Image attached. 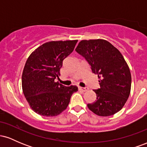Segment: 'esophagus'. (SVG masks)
Instances as JSON below:
<instances>
[{
	"mask_svg": "<svg viewBox=\"0 0 147 147\" xmlns=\"http://www.w3.org/2000/svg\"><path fill=\"white\" fill-rule=\"evenodd\" d=\"M79 90L83 91V92H85V91H86L88 90V88L86 87H79Z\"/></svg>",
	"mask_w": 147,
	"mask_h": 147,
	"instance_id": "esophagus-1",
	"label": "esophagus"
}]
</instances>
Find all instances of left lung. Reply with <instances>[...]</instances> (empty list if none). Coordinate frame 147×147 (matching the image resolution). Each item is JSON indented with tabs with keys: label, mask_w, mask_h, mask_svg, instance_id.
Wrapping results in <instances>:
<instances>
[{
	"label": "left lung",
	"mask_w": 147,
	"mask_h": 147,
	"mask_svg": "<svg viewBox=\"0 0 147 147\" xmlns=\"http://www.w3.org/2000/svg\"><path fill=\"white\" fill-rule=\"evenodd\" d=\"M75 50L99 79L100 87L93 90L97 98L88 108L99 116L115 114L127 101L131 86V72L121 52L104 39L82 40Z\"/></svg>",
	"instance_id": "8db88e82"
}]
</instances>
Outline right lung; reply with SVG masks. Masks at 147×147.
I'll use <instances>...</instances> for the list:
<instances>
[{
	"instance_id": "obj_1",
	"label": "right lung",
	"mask_w": 147,
	"mask_h": 147,
	"mask_svg": "<svg viewBox=\"0 0 147 147\" xmlns=\"http://www.w3.org/2000/svg\"><path fill=\"white\" fill-rule=\"evenodd\" d=\"M77 40L50 41L37 48L25 63L22 88L26 100L36 113L53 117L68 107L76 86H65L55 82L60 76L63 61L74 50Z\"/></svg>"
}]
</instances>
